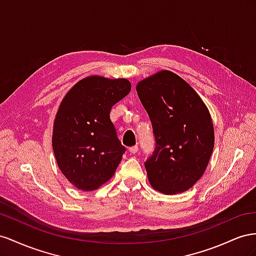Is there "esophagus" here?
Returning <instances> with one entry per match:
<instances>
[{
    "label": "esophagus",
    "instance_id": "34e87169",
    "mask_svg": "<svg viewBox=\"0 0 256 256\" xmlns=\"http://www.w3.org/2000/svg\"><path fill=\"white\" fill-rule=\"evenodd\" d=\"M137 151H138V146H133V147L130 148V152L133 153V154H134V153H136Z\"/></svg>",
    "mask_w": 256,
    "mask_h": 256
}]
</instances>
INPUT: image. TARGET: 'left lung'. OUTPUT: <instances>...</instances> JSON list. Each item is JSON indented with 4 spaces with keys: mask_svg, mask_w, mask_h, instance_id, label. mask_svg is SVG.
Masks as SVG:
<instances>
[{
    "mask_svg": "<svg viewBox=\"0 0 256 256\" xmlns=\"http://www.w3.org/2000/svg\"><path fill=\"white\" fill-rule=\"evenodd\" d=\"M156 149L144 162L150 184L164 194L192 188L205 172L214 146V124L193 88L170 70L138 82Z\"/></svg>",
    "mask_w": 256,
    "mask_h": 256,
    "instance_id": "8db88e82",
    "label": "left lung"
}]
</instances>
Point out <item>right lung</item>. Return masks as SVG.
<instances>
[{
    "mask_svg": "<svg viewBox=\"0 0 256 256\" xmlns=\"http://www.w3.org/2000/svg\"><path fill=\"white\" fill-rule=\"evenodd\" d=\"M130 91L126 79L92 76L64 96L54 119L52 148L62 174L77 188L93 191L114 176L126 148L109 114Z\"/></svg>",
    "mask_w": 256,
    "mask_h": 256,
    "instance_id": "right-lung-1",
    "label": "right lung"
}]
</instances>
